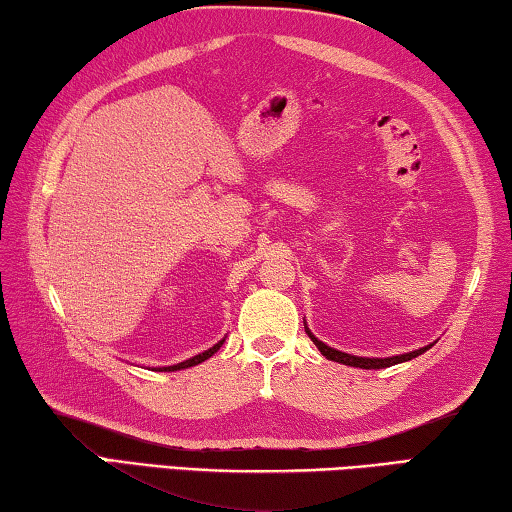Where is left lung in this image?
<instances>
[{
	"mask_svg": "<svg viewBox=\"0 0 512 512\" xmlns=\"http://www.w3.org/2000/svg\"><path fill=\"white\" fill-rule=\"evenodd\" d=\"M308 338H311L315 342V347L322 351V356H326L329 360H335V363H342V365H351V367H363V370H383V367H390V365H397V363H404V360H410V358H417L420 354H424L426 349L429 347H422L417 351H410V354H401V356H392V358H360V356H351V354H345V351H338L333 349L329 345H324V342H320L315 338V335L306 329Z\"/></svg>",
	"mask_w": 512,
	"mask_h": 512,
	"instance_id": "8db88e82",
	"label": "left lung"
}]
</instances>
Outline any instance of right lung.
<instances>
[{
    "label": "right lung",
    "instance_id": "right-lung-1",
    "mask_svg": "<svg viewBox=\"0 0 512 512\" xmlns=\"http://www.w3.org/2000/svg\"><path fill=\"white\" fill-rule=\"evenodd\" d=\"M224 342V340H222ZM222 342H217L215 347H211L208 351H204V354H199V356H195V358H190V360H183V363H177V365H170V367H163L165 372H174V370H186V367H192V365H199V363H204L206 358H211L217 349L222 347ZM158 370H161V367H158ZM161 370V372H163Z\"/></svg>",
    "mask_w": 512,
    "mask_h": 512
}]
</instances>
